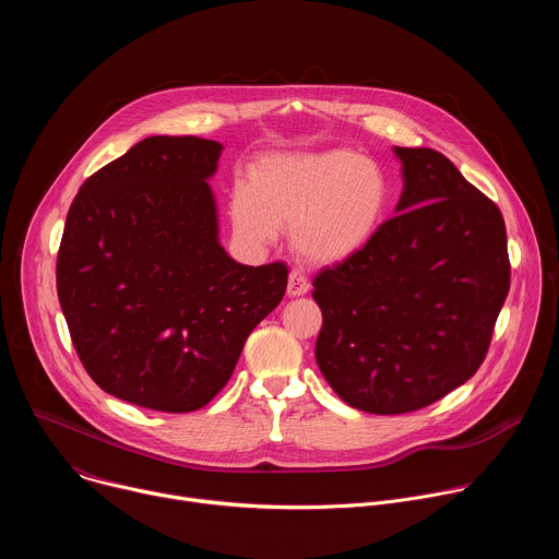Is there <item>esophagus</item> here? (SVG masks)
Returning <instances> with one entry per match:
<instances>
[{
  "label": "esophagus",
  "instance_id": "1",
  "mask_svg": "<svg viewBox=\"0 0 559 559\" xmlns=\"http://www.w3.org/2000/svg\"><path fill=\"white\" fill-rule=\"evenodd\" d=\"M309 292V281L302 272L292 270L289 281H287V296H302Z\"/></svg>",
  "mask_w": 559,
  "mask_h": 559
}]
</instances>
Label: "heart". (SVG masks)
I'll return each mask as SVG.
<instances>
[{
  "instance_id": "obj_1",
  "label": "heart",
  "mask_w": 559,
  "mask_h": 559,
  "mask_svg": "<svg viewBox=\"0 0 559 559\" xmlns=\"http://www.w3.org/2000/svg\"><path fill=\"white\" fill-rule=\"evenodd\" d=\"M389 201L382 168L352 150L274 152L257 164L250 186L234 188L229 216L250 243L267 246L287 227L302 261L336 265L373 241Z\"/></svg>"
}]
</instances>
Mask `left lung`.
Masks as SVG:
<instances>
[{
    "label": "left lung",
    "instance_id": "1",
    "mask_svg": "<svg viewBox=\"0 0 559 559\" xmlns=\"http://www.w3.org/2000/svg\"><path fill=\"white\" fill-rule=\"evenodd\" d=\"M403 194L356 257L313 278L316 362L360 412H418L483 365L511 285L498 205L431 147H393Z\"/></svg>",
    "mask_w": 559,
    "mask_h": 559
}]
</instances>
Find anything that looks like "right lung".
<instances>
[{
	"label": "right lung",
	"instance_id": "right-lung-1",
	"mask_svg": "<svg viewBox=\"0 0 559 559\" xmlns=\"http://www.w3.org/2000/svg\"><path fill=\"white\" fill-rule=\"evenodd\" d=\"M223 145L147 136L74 197L57 296L91 378L126 403L188 414L227 384L287 267L236 263L218 243L210 179Z\"/></svg>",
	"mask_w": 559,
	"mask_h": 559
}]
</instances>
